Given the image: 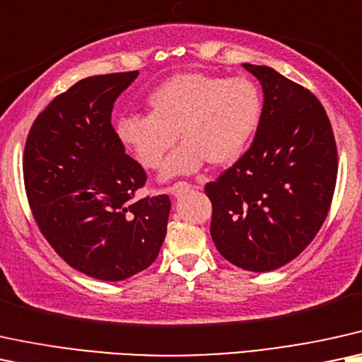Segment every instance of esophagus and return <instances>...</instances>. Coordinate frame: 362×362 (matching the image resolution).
I'll list each match as a JSON object with an SVG mask.
<instances>
[{"mask_svg": "<svg viewBox=\"0 0 362 362\" xmlns=\"http://www.w3.org/2000/svg\"><path fill=\"white\" fill-rule=\"evenodd\" d=\"M190 189H192V185L187 184V182H177V184H173L170 189H168V192H170L173 197H182L184 194H187Z\"/></svg>", "mask_w": 362, "mask_h": 362, "instance_id": "esophagus-1", "label": "esophagus"}]
</instances>
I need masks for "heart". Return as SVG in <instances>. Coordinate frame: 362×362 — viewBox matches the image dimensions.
Returning a JSON list of instances; mask_svg holds the SVG:
<instances>
[{
	"mask_svg": "<svg viewBox=\"0 0 362 362\" xmlns=\"http://www.w3.org/2000/svg\"><path fill=\"white\" fill-rule=\"evenodd\" d=\"M147 107L148 115L118 118L115 134L145 168L162 165L180 136L182 145L160 172L163 180L199 172L205 162H237L262 120V95L245 76L177 73L148 95Z\"/></svg>",
	"mask_w": 362,
	"mask_h": 362,
	"instance_id": "heart-1",
	"label": "heart"
}]
</instances>
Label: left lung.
<instances>
[{
  "mask_svg": "<svg viewBox=\"0 0 362 362\" xmlns=\"http://www.w3.org/2000/svg\"><path fill=\"white\" fill-rule=\"evenodd\" d=\"M264 91L250 148L215 182L210 235L237 267L269 272L296 259L326 221L337 178L331 122L317 98L271 66L244 63Z\"/></svg>",
  "mask_w": 362,
  "mask_h": 362,
  "instance_id": "8db88e82",
  "label": "left lung"
}]
</instances>
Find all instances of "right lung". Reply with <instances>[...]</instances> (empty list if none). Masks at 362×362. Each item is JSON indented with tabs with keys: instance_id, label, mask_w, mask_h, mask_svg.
<instances>
[{
	"instance_id": "obj_1",
	"label": "right lung",
	"mask_w": 362,
	"mask_h": 362,
	"mask_svg": "<svg viewBox=\"0 0 362 362\" xmlns=\"http://www.w3.org/2000/svg\"><path fill=\"white\" fill-rule=\"evenodd\" d=\"M136 76H88L58 95L36 117L23 158L41 234L66 264L100 281H123L157 259L172 207L167 195L135 199L147 175L112 127L113 103Z\"/></svg>"
}]
</instances>
